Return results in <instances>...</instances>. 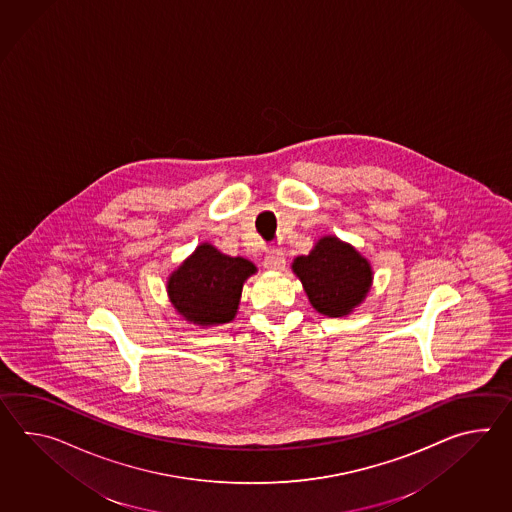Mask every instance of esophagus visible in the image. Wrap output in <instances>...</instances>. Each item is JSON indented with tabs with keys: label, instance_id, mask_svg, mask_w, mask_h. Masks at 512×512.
<instances>
[{
	"label": "esophagus",
	"instance_id": "34e87169",
	"mask_svg": "<svg viewBox=\"0 0 512 512\" xmlns=\"http://www.w3.org/2000/svg\"><path fill=\"white\" fill-rule=\"evenodd\" d=\"M286 266V257L281 250L273 248V250L266 253V259H264V268L266 270H272V272H281Z\"/></svg>",
	"mask_w": 512,
	"mask_h": 512
}]
</instances>
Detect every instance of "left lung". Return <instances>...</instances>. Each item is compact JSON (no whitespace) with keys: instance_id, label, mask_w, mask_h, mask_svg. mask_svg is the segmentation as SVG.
Returning a JSON list of instances; mask_svg holds the SVG:
<instances>
[{"instance_id":"left-lung-1","label":"left lung","mask_w":512,"mask_h":512,"mask_svg":"<svg viewBox=\"0 0 512 512\" xmlns=\"http://www.w3.org/2000/svg\"><path fill=\"white\" fill-rule=\"evenodd\" d=\"M310 305L327 318H345L360 307L373 286L375 272L360 251L336 235L316 240L308 255L292 262Z\"/></svg>"}]
</instances>
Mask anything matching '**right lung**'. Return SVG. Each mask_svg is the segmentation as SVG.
Masks as SVG:
<instances>
[{
	"instance_id": "add662e5",
	"label": "right lung",
	"mask_w": 512,
	"mask_h": 512,
	"mask_svg": "<svg viewBox=\"0 0 512 512\" xmlns=\"http://www.w3.org/2000/svg\"><path fill=\"white\" fill-rule=\"evenodd\" d=\"M255 273L257 266L248 259L202 242L169 275L167 296L185 321L202 329L218 327L235 319L242 286Z\"/></svg>"
}]
</instances>
